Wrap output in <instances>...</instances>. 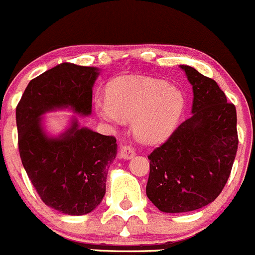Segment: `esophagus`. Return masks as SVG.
<instances>
[{
    "label": "esophagus",
    "mask_w": 255,
    "mask_h": 255,
    "mask_svg": "<svg viewBox=\"0 0 255 255\" xmlns=\"http://www.w3.org/2000/svg\"><path fill=\"white\" fill-rule=\"evenodd\" d=\"M135 154H136L135 149H133L131 146L124 145V146H122V148H120V156H122V158L131 159L133 156H135Z\"/></svg>",
    "instance_id": "34e87169"
}]
</instances>
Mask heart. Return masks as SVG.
<instances>
[{
    "label": "heart",
    "instance_id": "obj_1",
    "mask_svg": "<svg viewBox=\"0 0 255 255\" xmlns=\"http://www.w3.org/2000/svg\"><path fill=\"white\" fill-rule=\"evenodd\" d=\"M185 106L182 92L162 80L123 77L108 88V102L97 101L102 119L120 123L132 119V131L140 141L158 143L177 128Z\"/></svg>",
    "mask_w": 255,
    "mask_h": 255
}]
</instances>
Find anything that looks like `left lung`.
Masks as SVG:
<instances>
[{"label":"left lung","instance_id":"8db88e82","mask_svg":"<svg viewBox=\"0 0 255 255\" xmlns=\"http://www.w3.org/2000/svg\"><path fill=\"white\" fill-rule=\"evenodd\" d=\"M193 86V117L148 154L147 198L163 212H188L225 188L238 148L235 104L212 78L180 66Z\"/></svg>","mask_w":255,"mask_h":255}]
</instances>
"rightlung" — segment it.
<instances>
[{
    "label": "right lung",
    "mask_w": 255,
    "mask_h": 255,
    "mask_svg": "<svg viewBox=\"0 0 255 255\" xmlns=\"http://www.w3.org/2000/svg\"><path fill=\"white\" fill-rule=\"evenodd\" d=\"M97 76L94 67L57 65L30 81L15 108L23 167L43 203L66 215H86L101 204L117 138L78 128L77 122L60 138H48L40 115L60 107L91 114Z\"/></svg>",
    "instance_id": "add662e5"
}]
</instances>
